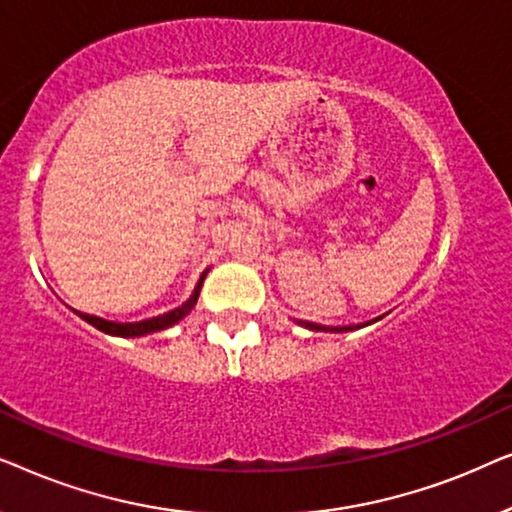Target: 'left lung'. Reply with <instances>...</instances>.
I'll use <instances>...</instances> for the list:
<instances>
[{
  "label": "left lung",
  "instance_id": "obj_1",
  "mask_svg": "<svg viewBox=\"0 0 512 512\" xmlns=\"http://www.w3.org/2000/svg\"><path fill=\"white\" fill-rule=\"evenodd\" d=\"M293 321H296L298 326L310 328V331H331V333H345V331H354V328H363V326L373 324V321H366V324H359V326H321V324H312V321H300V319H293Z\"/></svg>",
  "mask_w": 512,
  "mask_h": 512
}]
</instances>
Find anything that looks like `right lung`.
<instances>
[{
	"mask_svg": "<svg viewBox=\"0 0 512 512\" xmlns=\"http://www.w3.org/2000/svg\"><path fill=\"white\" fill-rule=\"evenodd\" d=\"M207 272H209V268L200 275L198 284H195L191 298H188L186 303H181L179 307H174V310L165 312V314H158V317L142 319V321H128V324H121V321H109V319L95 317V314H86V312H79V310H74V312L79 314L83 321H88L90 326H95L97 331H102V333H107V335H118V338H139V335H149V333L165 331V328L179 324V321L184 319L186 314L193 310L195 303H198L200 286H202V282H205Z\"/></svg>",
	"mask_w": 512,
	"mask_h": 512,
	"instance_id": "1",
	"label": "right lung"
}]
</instances>
